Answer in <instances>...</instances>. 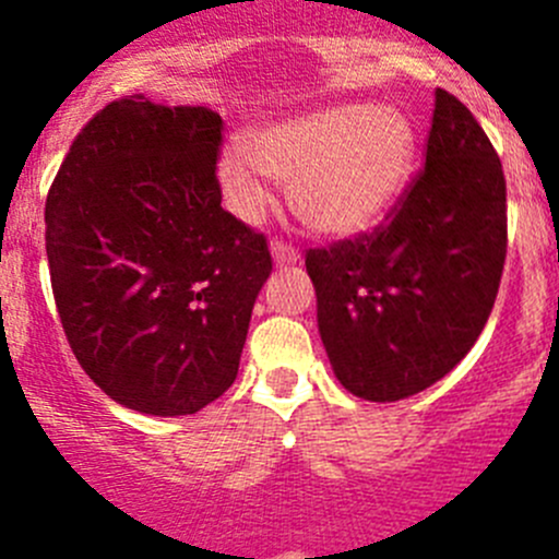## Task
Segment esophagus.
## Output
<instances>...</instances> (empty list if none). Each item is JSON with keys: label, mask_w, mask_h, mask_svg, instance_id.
Listing matches in <instances>:
<instances>
[{"label": "esophagus", "mask_w": 559, "mask_h": 559, "mask_svg": "<svg viewBox=\"0 0 559 559\" xmlns=\"http://www.w3.org/2000/svg\"><path fill=\"white\" fill-rule=\"evenodd\" d=\"M270 251H273V259H275V264H295L297 259H300V251H297L295 246L292 243H284V240H278L275 238L273 243H270Z\"/></svg>", "instance_id": "esophagus-1"}]
</instances>
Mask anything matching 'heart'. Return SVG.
Wrapping results in <instances>:
<instances>
[{
  "label": "heart",
  "mask_w": 559,
  "mask_h": 559,
  "mask_svg": "<svg viewBox=\"0 0 559 559\" xmlns=\"http://www.w3.org/2000/svg\"><path fill=\"white\" fill-rule=\"evenodd\" d=\"M246 154L218 165L235 213L253 218L267 191L253 167L292 183L295 213L326 238H357L386 218L405 191L416 132L397 107L337 105L253 129Z\"/></svg>",
  "instance_id": "b5f03b06"
}]
</instances>
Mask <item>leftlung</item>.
Listing matches in <instances>:
<instances>
[{
  "mask_svg": "<svg viewBox=\"0 0 559 559\" xmlns=\"http://www.w3.org/2000/svg\"><path fill=\"white\" fill-rule=\"evenodd\" d=\"M506 227L503 165L473 112L438 88L425 167L386 222L306 253L337 381L394 403L454 370L492 313Z\"/></svg>",
  "mask_w": 559,
  "mask_h": 559,
  "instance_id": "left-lung-1",
  "label": "left lung"
}]
</instances>
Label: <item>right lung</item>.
<instances>
[{"label":"right lung","instance_id":"right-lung-1","mask_svg":"<svg viewBox=\"0 0 559 559\" xmlns=\"http://www.w3.org/2000/svg\"><path fill=\"white\" fill-rule=\"evenodd\" d=\"M222 129L207 107L116 99L81 129L45 202L72 354L140 414H197L233 386L273 270L264 235L222 207Z\"/></svg>","mask_w":559,"mask_h":559}]
</instances>
